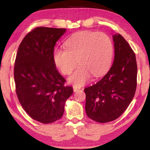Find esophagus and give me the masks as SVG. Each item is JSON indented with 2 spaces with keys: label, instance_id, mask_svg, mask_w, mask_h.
I'll return each instance as SVG.
<instances>
[{
  "label": "esophagus",
  "instance_id": "esophagus-1",
  "mask_svg": "<svg viewBox=\"0 0 150 150\" xmlns=\"http://www.w3.org/2000/svg\"><path fill=\"white\" fill-rule=\"evenodd\" d=\"M73 89H74V91L76 92V91H77L78 90L81 89V87H75V86H74V87H73Z\"/></svg>",
  "mask_w": 150,
  "mask_h": 150
}]
</instances>
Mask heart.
Wrapping results in <instances>:
<instances>
[{
  "instance_id": "1",
  "label": "heart",
  "mask_w": 150,
  "mask_h": 150,
  "mask_svg": "<svg viewBox=\"0 0 150 150\" xmlns=\"http://www.w3.org/2000/svg\"><path fill=\"white\" fill-rule=\"evenodd\" d=\"M65 48H56L53 61L64 75L70 74L78 63L69 81L76 86L87 83L91 75L103 74L111 65L113 46L112 41L104 33L80 31L73 34L65 42Z\"/></svg>"
}]
</instances>
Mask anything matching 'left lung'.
Listing matches in <instances>:
<instances>
[{"instance_id": "left-lung-1", "label": "left lung", "mask_w": 150, "mask_h": 150, "mask_svg": "<svg viewBox=\"0 0 150 150\" xmlns=\"http://www.w3.org/2000/svg\"><path fill=\"white\" fill-rule=\"evenodd\" d=\"M115 58L109 71L94 85L85 88V111L92 120H115L128 108L137 89L136 56L120 34L112 36Z\"/></svg>"}]
</instances>
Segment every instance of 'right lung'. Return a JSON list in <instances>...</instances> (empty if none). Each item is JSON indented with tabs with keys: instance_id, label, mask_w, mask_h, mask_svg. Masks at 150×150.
Here are the masks:
<instances>
[{
	"instance_id": "obj_1",
	"label": "right lung",
	"mask_w": 150,
	"mask_h": 150,
	"mask_svg": "<svg viewBox=\"0 0 150 150\" xmlns=\"http://www.w3.org/2000/svg\"><path fill=\"white\" fill-rule=\"evenodd\" d=\"M66 28L37 27L24 37L14 65L16 92L22 108L33 120L43 124L63 116L70 86L59 73L53 61L54 46Z\"/></svg>"
}]
</instances>
